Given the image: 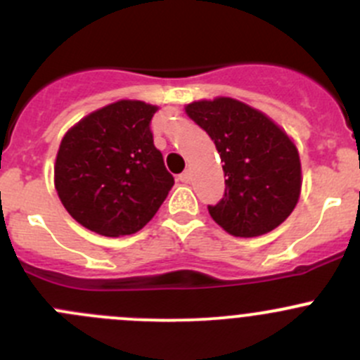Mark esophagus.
I'll list each match as a JSON object with an SVG mask.
<instances>
[{"instance_id":"34e87169","label":"esophagus","mask_w":360,"mask_h":360,"mask_svg":"<svg viewBox=\"0 0 360 360\" xmlns=\"http://www.w3.org/2000/svg\"><path fill=\"white\" fill-rule=\"evenodd\" d=\"M190 179H191V177H190V172H188V170H184L183 174H179V181H181V183L188 184V183H190Z\"/></svg>"}]
</instances>
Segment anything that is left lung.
I'll return each instance as SVG.
<instances>
[{
  "label": "left lung",
  "instance_id": "obj_1",
  "mask_svg": "<svg viewBox=\"0 0 360 360\" xmlns=\"http://www.w3.org/2000/svg\"><path fill=\"white\" fill-rule=\"evenodd\" d=\"M216 144L223 162L224 197L209 214L233 237H259L284 223L301 193L296 144L263 111L231 97L184 108Z\"/></svg>",
  "mask_w": 360,
  "mask_h": 360
}]
</instances>
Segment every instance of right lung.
<instances>
[{
  "label": "right lung",
  "instance_id": "1",
  "mask_svg": "<svg viewBox=\"0 0 360 360\" xmlns=\"http://www.w3.org/2000/svg\"><path fill=\"white\" fill-rule=\"evenodd\" d=\"M158 106L122 99L92 111L64 134L53 167L60 202L104 237L146 226L174 186L150 123Z\"/></svg>",
  "mask_w": 360,
  "mask_h": 360
}]
</instances>
